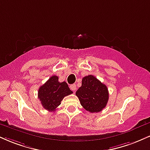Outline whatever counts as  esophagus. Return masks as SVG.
Listing matches in <instances>:
<instances>
[{
	"instance_id": "obj_1",
	"label": "esophagus",
	"mask_w": 150,
	"mask_h": 150,
	"mask_svg": "<svg viewBox=\"0 0 150 150\" xmlns=\"http://www.w3.org/2000/svg\"><path fill=\"white\" fill-rule=\"evenodd\" d=\"M70 89L72 90V91H75V90H76V84H71V85H70Z\"/></svg>"
}]
</instances>
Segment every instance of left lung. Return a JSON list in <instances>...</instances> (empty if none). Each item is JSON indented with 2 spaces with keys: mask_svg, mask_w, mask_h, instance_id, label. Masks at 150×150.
I'll return each instance as SVG.
<instances>
[{
  "mask_svg": "<svg viewBox=\"0 0 150 150\" xmlns=\"http://www.w3.org/2000/svg\"><path fill=\"white\" fill-rule=\"evenodd\" d=\"M75 94L82 107L91 113L98 112L105 108L109 98L105 84L91 75L83 77L82 86Z\"/></svg>",
  "mask_w": 150,
  "mask_h": 150,
  "instance_id": "1",
  "label": "left lung"
}]
</instances>
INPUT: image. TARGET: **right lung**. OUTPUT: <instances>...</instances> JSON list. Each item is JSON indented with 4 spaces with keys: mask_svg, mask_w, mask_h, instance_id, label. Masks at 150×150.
I'll list each match as a JSON object with an SVG mask.
<instances>
[{
    "mask_svg": "<svg viewBox=\"0 0 150 150\" xmlns=\"http://www.w3.org/2000/svg\"><path fill=\"white\" fill-rule=\"evenodd\" d=\"M73 93L66 82H59V77L53 75L38 89V98L47 110L54 111L65 96Z\"/></svg>",
    "mask_w": 150,
    "mask_h": 150,
    "instance_id": "obj_1",
    "label": "right lung"
}]
</instances>
